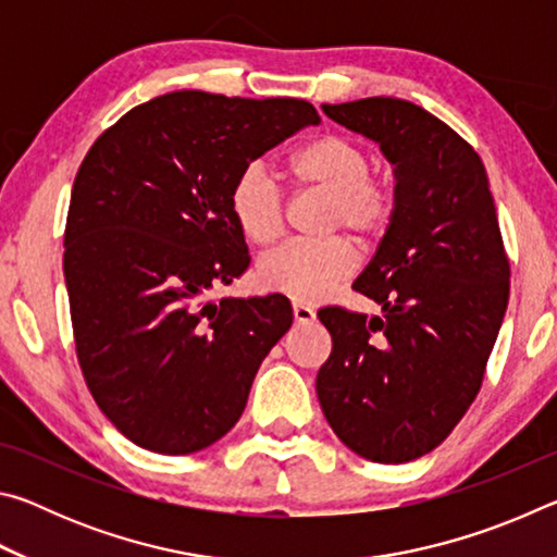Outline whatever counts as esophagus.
Returning a JSON list of instances; mask_svg holds the SVG:
<instances>
[{"label": "esophagus", "instance_id": "1", "mask_svg": "<svg viewBox=\"0 0 557 557\" xmlns=\"http://www.w3.org/2000/svg\"><path fill=\"white\" fill-rule=\"evenodd\" d=\"M292 314H295V322H299V324H312L317 319L314 309L301 305V301H295V305H292Z\"/></svg>", "mask_w": 557, "mask_h": 557}]
</instances>
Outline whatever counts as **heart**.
Instances as JSON below:
<instances>
[{
  "label": "heart",
  "mask_w": 557,
  "mask_h": 557,
  "mask_svg": "<svg viewBox=\"0 0 557 557\" xmlns=\"http://www.w3.org/2000/svg\"><path fill=\"white\" fill-rule=\"evenodd\" d=\"M289 172L301 186L322 188L332 196L329 228L375 238L393 215L391 188L373 178V159L344 135H324L299 147ZM228 209L238 231L256 245L280 238L285 225V199L265 166L250 164L233 178ZM356 270L354 245L346 238L292 240L258 262V282L295 301H317L342 285Z\"/></svg>",
  "instance_id": "heart-1"
}]
</instances>
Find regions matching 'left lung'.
<instances>
[{
    "instance_id": "8db88e82",
    "label": "left lung",
    "mask_w": 557,
    "mask_h": 557,
    "mask_svg": "<svg viewBox=\"0 0 557 557\" xmlns=\"http://www.w3.org/2000/svg\"><path fill=\"white\" fill-rule=\"evenodd\" d=\"M322 110L381 145L395 166V209L354 282L383 314L319 309L332 356L317 373V395L348 449L403 465L442 445L474 403L511 265L486 169L467 139L400 98Z\"/></svg>"
}]
</instances>
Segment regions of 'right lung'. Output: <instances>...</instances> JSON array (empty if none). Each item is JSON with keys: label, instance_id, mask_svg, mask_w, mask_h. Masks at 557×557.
Listing matches in <instances>:
<instances>
[{"label": "right lung", "instance_id": "1", "mask_svg": "<svg viewBox=\"0 0 557 557\" xmlns=\"http://www.w3.org/2000/svg\"><path fill=\"white\" fill-rule=\"evenodd\" d=\"M307 125V100L178 90L125 112L83 159L63 235L75 354L135 445L174 457L221 440L292 326L287 297L206 292L250 262L233 178Z\"/></svg>", "mask_w": 557, "mask_h": 557}]
</instances>
